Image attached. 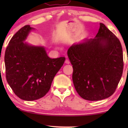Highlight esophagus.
Masks as SVG:
<instances>
[{
  "label": "esophagus",
  "instance_id": "obj_1",
  "mask_svg": "<svg viewBox=\"0 0 128 128\" xmlns=\"http://www.w3.org/2000/svg\"><path fill=\"white\" fill-rule=\"evenodd\" d=\"M65 62L66 63V64H70V61L68 59H66V61H65Z\"/></svg>",
  "mask_w": 128,
  "mask_h": 128
}]
</instances>
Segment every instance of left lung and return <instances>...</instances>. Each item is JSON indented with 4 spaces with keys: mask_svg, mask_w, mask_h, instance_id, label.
<instances>
[{
    "mask_svg": "<svg viewBox=\"0 0 128 128\" xmlns=\"http://www.w3.org/2000/svg\"><path fill=\"white\" fill-rule=\"evenodd\" d=\"M73 82L83 99L101 100L114 93L122 76L123 51L119 40L103 23L94 38L73 44L67 51Z\"/></svg>",
    "mask_w": 128,
    "mask_h": 128,
    "instance_id": "left-lung-1",
    "label": "left lung"
}]
</instances>
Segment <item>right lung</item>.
<instances>
[{
    "instance_id": "obj_1",
    "label": "right lung",
    "mask_w": 128,
    "mask_h": 128,
    "mask_svg": "<svg viewBox=\"0 0 128 128\" xmlns=\"http://www.w3.org/2000/svg\"><path fill=\"white\" fill-rule=\"evenodd\" d=\"M35 28L26 25L12 36L5 54L6 78L19 98L32 101L45 96L66 58H49L42 46L25 42Z\"/></svg>"
}]
</instances>
